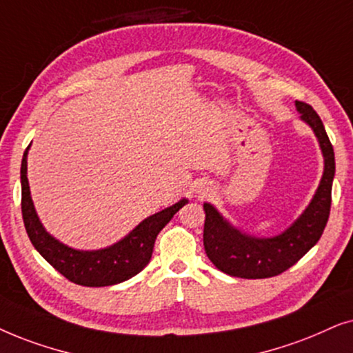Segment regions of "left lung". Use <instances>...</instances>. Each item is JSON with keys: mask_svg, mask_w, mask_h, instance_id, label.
<instances>
[{"mask_svg": "<svg viewBox=\"0 0 353 353\" xmlns=\"http://www.w3.org/2000/svg\"><path fill=\"white\" fill-rule=\"evenodd\" d=\"M295 108L318 139L324 159L321 181L303 213L278 236L256 237L232 225L211 203H203L206 255L219 271L234 278L263 279L281 274L316 245L326 228L336 172L334 150L316 111L303 101H295Z\"/></svg>", "mask_w": 353, "mask_h": 353, "instance_id": "8db88e82", "label": "left lung"}]
</instances>
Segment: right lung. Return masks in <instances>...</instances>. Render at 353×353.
<instances>
[{
	"label": "right lung",
	"mask_w": 353,
	"mask_h": 353,
	"mask_svg": "<svg viewBox=\"0 0 353 353\" xmlns=\"http://www.w3.org/2000/svg\"><path fill=\"white\" fill-rule=\"evenodd\" d=\"M29 148L30 145L23 152L21 166L22 218L26 231L35 250L64 278L79 285L105 288V285L119 284L139 274L150 263L159 231L182 206L189 203V200L182 199L172 206L148 216L139 225H135L128 236L110 247L100 248V250H77L51 236L37 214L30 195L29 179H27Z\"/></svg>",
	"instance_id": "obj_1"
}]
</instances>
